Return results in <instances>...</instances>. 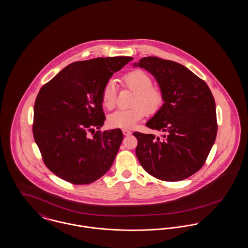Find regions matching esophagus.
I'll list each match as a JSON object with an SVG mask.
<instances>
[{
    "label": "esophagus",
    "mask_w": 248,
    "mask_h": 248,
    "mask_svg": "<svg viewBox=\"0 0 248 248\" xmlns=\"http://www.w3.org/2000/svg\"><path fill=\"white\" fill-rule=\"evenodd\" d=\"M123 133H124V136H129V135L132 134V132L129 131V130H127V129H124V130H123Z\"/></svg>",
    "instance_id": "esophagus-1"
}]
</instances>
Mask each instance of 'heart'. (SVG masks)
Listing matches in <instances>:
<instances>
[{"instance_id":"1","label":"heart","mask_w":248,"mask_h":248,"mask_svg":"<svg viewBox=\"0 0 248 248\" xmlns=\"http://www.w3.org/2000/svg\"><path fill=\"white\" fill-rule=\"evenodd\" d=\"M123 87L134 93L128 109H119L108 116V122L111 127L129 129L134 127L145 114L154 115L163 105V93L160 89L154 87L152 78L145 72L135 70L122 78ZM117 88L113 80H109L102 92V104L107 109H112L116 103Z\"/></svg>"}]
</instances>
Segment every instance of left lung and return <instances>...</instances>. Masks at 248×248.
<instances>
[{"mask_svg": "<svg viewBox=\"0 0 248 248\" xmlns=\"http://www.w3.org/2000/svg\"><path fill=\"white\" fill-rule=\"evenodd\" d=\"M133 65L155 78L164 102L146 123L147 127L161 131L163 139L134 132L136 155L142 168L160 180L186 179L202 168L216 139V107L210 88L171 60L143 57Z\"/></svg>", "mask_w": 248, "mask_h": 248, "instance_id": "8db88e82", "label": "left lung"}]
</instances>
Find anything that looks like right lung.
Listing matches in <instances>:
<instances>
[{
    "label": "right lung",
    "mask_w": 248,
    "mask_h": 248,
    "mask_svg": "<svg viewBox=\"0 0 248 248\" xmlns=\"http://www.w3.org/2000/svg\"><path fill=\"white\" fill-rule=\"evenodd\" d=\"M132 59L74 62L40 89L34 106V139L45 165L58 177L76 185L90 184L111 167L124 135L120 128L95 132L106 120L102 92Z\"/></svg>",
    "instance_id": "1"
}]
</instances>
